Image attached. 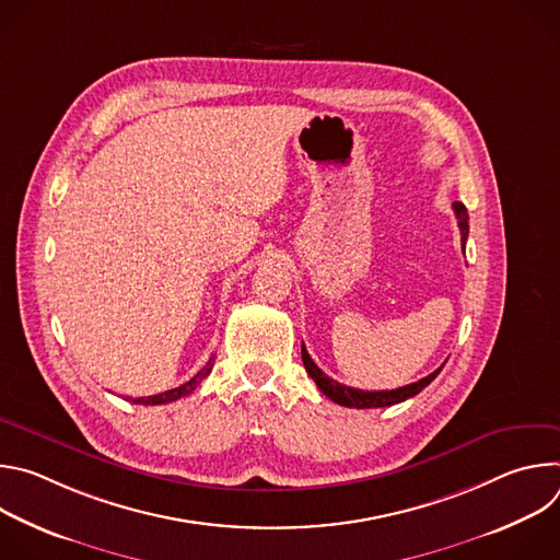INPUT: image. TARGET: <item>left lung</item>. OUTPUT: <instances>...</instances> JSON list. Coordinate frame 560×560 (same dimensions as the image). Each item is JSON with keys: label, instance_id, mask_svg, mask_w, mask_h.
I'll list each match as a JSON object with an SVG mask.
<instances>
[{"label": "left lung", "instance_id": "8db88e82", "mask_svg": "<svg viewBox=\"0 0 560 560\" xmlns=\"http://www.w3.org/2000/svg\"><path fill=\"white\" fill-rule=\"evenodd\" d=\"M454 208V214L458 219V228H460V244H463V250H465V242H467V232H469V217H467V208L460 203V201H454L452 203ZM301 359H303V365H305V372L312 376V381L316 383V387L322 389L328 398H332L335 404L339 406H346V408H359V410H365V408H387V406H394V404H401L406 401V398L410 396H417L425 385H430L436 374L443 370V365L439 370H434L432 374H428L425 378H419L417 383H410V385H404V387H396V389H381V392H365V389H357V387H348V385H341L337 381H332L330 376H326L322 370L316 368V363L310 359L305 346L301 343Z\"/></svg>", "mask_w": 560, "mask_h": 560}]
</instances>
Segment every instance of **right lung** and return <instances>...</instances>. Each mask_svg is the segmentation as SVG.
Returning <instances> with one entry per match:
<instances>
[{"mask_svg":"<svg viewBox=\"0 0 560 560\" xmlns=\"http://www.w3.org/2000/svg\"><path fill=\"white\" fill-rule=\"evenodd\" d=\"M212 365H214V357H210V361H208L190 381H186L184 385L173 387V389H166V392H159V394H152V396H137V398L126 396V401L137 404V406H164V404H173V401H177V398L188 396V394L210 374Z\"/></svg>","mask_w":560,"mask_h":560,"instance_id":"obj_1","label":"right lung"}]
</instances>
